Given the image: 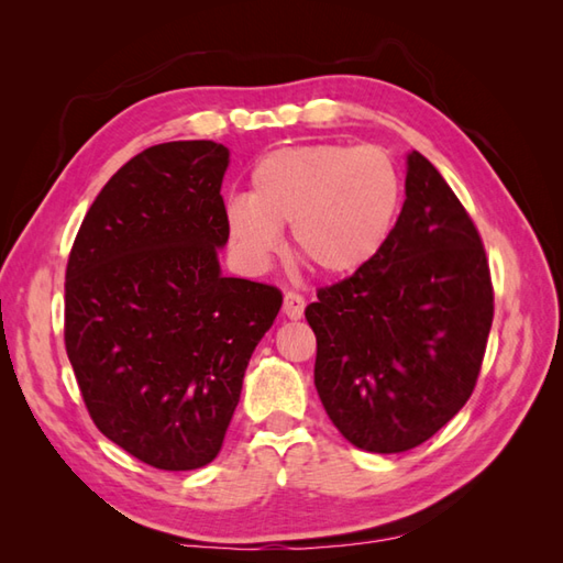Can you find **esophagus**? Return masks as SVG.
<instances>
[{"label": "esophagus", "instance_id": "obj_1", "mask_svg": "<svg viewBox=\"0 0 563 563\" xmlns=\"http://www.w3.org/2000/svg\"><path fill=\"white\" fill-rule=\"evenodd\" d=\"M305 307H307V302H305L302 295H297L292 290L285 292V297H283V314L285 317H288V319H302Z\"/></svg>", "mask_w": 563, "mask_h": 563}]
</instances>
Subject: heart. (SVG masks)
I'll list each match as a JSON object with an SVG mask.
<instances>
[{
  "label": "heart",
  "mask_w": 563,
  "mask_h": 563,
  "mask_svg": "<svg viewBox=\"0 0 563 563\" xmlns=\"http://www.w3.org/2000/svg\"><path fill=\"white\" fill-rule=\"evenodd\" d=\"M404 181L389 152L317 142L275 150L249 176V196L227 202L230 242L261 266L290 227L292 254L307 268L345 278L367 268L397 230Z\"/></svg>",
  "instance_id": "heart-1"
}]
</instances>
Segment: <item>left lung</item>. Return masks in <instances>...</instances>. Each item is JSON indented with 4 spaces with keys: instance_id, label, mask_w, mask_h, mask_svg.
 <instances>
[{
    "instance_id": "1",
    "label": "left lung",
    "mask_w": 563,
    "mask_h": 563,
    "mask_svg": "<svg viewBox=\"0 0 563 563\" xmlns=\"http://www.w3.org/2000/svg\"><path fill=\"white\" fill-rule=\"evenodd\" d=\"M314 385L355 448L421 445L472 397L494 321L486 251L470 214L421 152L385 251L305 309Z\"/></svg>"
}]
</instances>
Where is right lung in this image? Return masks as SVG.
I'll use <instances>...</instances> for the list:
<instances>
[{"instance_id": "right-lung-1", "label": "right lung", "mask_w": 563, "mask_h": 563, "mask_svg": "<svg viewBox=\"0 0 563 563\" xmlns=\"http://www.w3.org/2000/svg\"><path fill=\"white\" fill-rule=\"evenodd\" d=\"M227 166L212 140L140 152L91 202L67 261L65 349L91 421L166 472L218 457L283 305L273 285L220 271Z\"/></svg>"}]
</instances>
